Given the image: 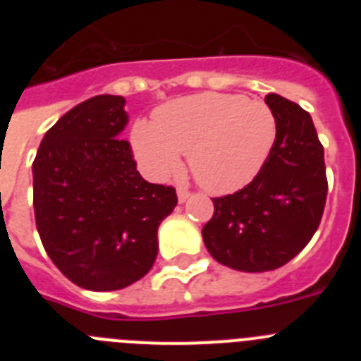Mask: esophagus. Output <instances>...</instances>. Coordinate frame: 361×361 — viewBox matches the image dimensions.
<instances>
[{
	"instance_id": "esophagus-1",
	"label": "esophagus",
	"mask_w": 361,
	"mask_h": 361,
	"mask_svg": "<svg viewBox=\"0 0 361 361\" xmlns=\"http://www.w3.org/2000/svg\"><path fill=\"white\" fill-rule=\"evenodd\" d=\"M177 195H178V202L183 204V202H186L188 199H190V191L188 190H184V188H178V191H177Z\"/></svg>"
}]
</instances>
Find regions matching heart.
<instances>
[{
	"label": "heart",
	"instance_id": "heart-1",
	"mask_svg": "<svg viewBox=\"0 0 361 361\" xmlns=\"http://www.w3.org/2000/svg\"><path fill=\"white\" fill-rule=\"evenodd\" d=\"M275 137V114L264 101L204 92L161 106L153 123L137 121L132 146L146 173L155 178L177 171L184 153L200 186L224 195L253 180Z\"/></svg>",
	"mask_w": 361,
	"mask_h": 361
}]
</instances>
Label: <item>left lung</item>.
Instances as JSON below:
<instances>
[{"instance_id": "left-lung-1", "label": "left lung", "mask_w": 361, "mask_h": 361, "mask_svg": "<svg viewBox=\"0 0 361 361\" xmlns=\"http://www.w3.org/2000/svg\"><path fill=\"white\" fill-rule=\"evenodd\" d=\"M276 137L257 177L233 195L213 199L204 244L222 266L262 273L288 264L320 226L327 199L324 146L311 116L282 95L267 94Z\"/></svg>"}]
</instances>
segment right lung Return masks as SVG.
<instances>
[{
  "instance_id": "1",
  "label": "right lung",
  "mask_w": 361,
  "mask_h": 361,
  "mask_svg": "<svg viewBox=\"0 0 361 361\" xmlns=\"http://www.w3.org/2000/svg\"><path fill=\"white\" fill-rule=\"evenodd\" d=\"M121 95H95L44 133L32 164L34 215L43 247L75 286L116 291L157 258V229L177 206L175 188L137 171Z\"/></svg>"
}]
</instances>
